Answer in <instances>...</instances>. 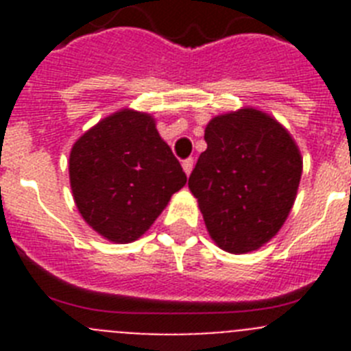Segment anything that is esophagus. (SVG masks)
I'll return each mask as SVG.
<instances>
[{"instance_id":"1","label":"esophagus","mask_w":351,"mask_h":351,"mask_svg":"<svg viewBox=\"0 0 351 351\" xmlns=\"http://www.w3.org/2000/svg\"><path fill=\"white\" fill-rule=\"evenodd\" d=\"M193 165H195L193 158H188V160L182 161V170H184L186 176H190L191 170H193Z\"/></svg>"}]
</instances>
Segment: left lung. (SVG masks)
Here are the masks:
<instances>
[{
  "label": "left lung",
  "mask_w": 351,
  "mask_h": 351,
  "mask_svg": "<svg viewBox=\"0 0 351 351\" xmlns=\"http://www.w3.org/2000/svg\"><path fill=\"white\" fill-rule=\"evenodd\" d=\"M207 149L190 176L207 232L223 251L244 255L287 221L302 176L299 145L267 112L243 107L207 123Z\"/></svg>",
  "instance_id": "1"
}]
</instances>
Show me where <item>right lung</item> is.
Listing matches in <instances>:
<instances>
[{
    "label": "right lung",
    "instance_id": "obj_1",
    "mask_svg": "<svg viewBox=\"0 0 351 351\" xmlns=\"http://www.w3.org/2000/svg\"><path fill=\"white\" fill-rule=\"evenodd\" d=\"M68 172L84 221L117 244L144 235L186 184L154 117L133 108H121L80 135Z\"/></svg>",
    "mask_w": 351,
    "mask_h": 351
}]
</instances>
